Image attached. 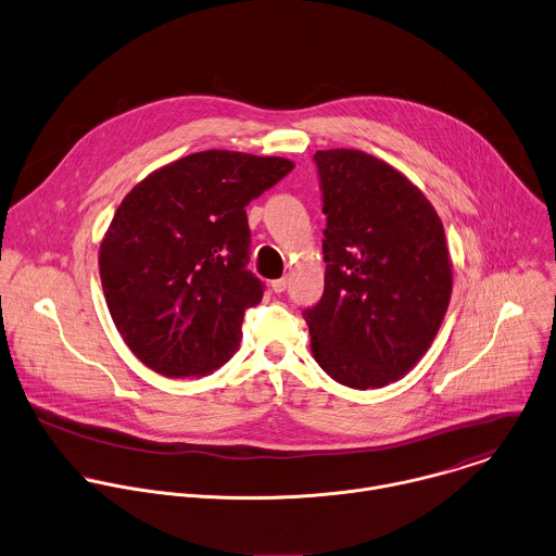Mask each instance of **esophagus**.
Here are the masks:
<instances>
[{
  "mask_svg": "<svg viewBox=\"0 0 556 556\" xmlns=\"http://www.w3.org/2000/svg\"><path fill=\"white\" fill-rule=\"evenodd\" d=\"M270 288H273V292H283L286 288H288V277H281V279H275L273 283H270Z\"/></svg>",
  "mask_w": 556,
  "mask_h": 556,
  "instance_id": "1",
  "label": "esophagus"
}]
</instances>
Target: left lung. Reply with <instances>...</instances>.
<instances>
[{"label":"left lung","instance_id":"8db88e82","mask_svg":"<svg viewBox=\"0 0 556 556\" xmlns=\"http://www.w3.org/2000/svg\"><path fill=\"white\" fill-rule=\"evenodd\" d=\"M327 229L325 292L303 312L312 355L338 383L383 388L433 344L453 292L444 225L401 170L357 149L314 155Z\"/></svg>","mask_w":556,"mask_h":556}]
</instances>
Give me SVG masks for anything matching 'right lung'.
I'll return each mask as SVG.
<instances>
[{"mask_svg": "<svg viewBox=\"0 0 556 556\" xmlns=\"http://www.w3.org/2000/svg\"><path fill=\"white\" fill-rule=\"evenodd\" d=\"M292 160L210 149L138 181L99 247L110 316L129 351L164 377H207L233 357L244 309L264 288L249 264L247 205Z\"/></svg>", "mask_w": 556, "mask_h": 556, "instance_id": "right-lung-1", "label": "right lung"}]
</instances>
